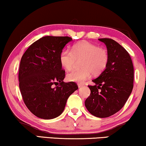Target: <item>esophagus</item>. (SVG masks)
Wrapping results in <instances>:
<instances>
[{"label":"esophagus","instance_id":"1","mask_svg":"<svg viewBox=\"0 0 146 146\" xmlns=\"http://www.w3.org/2000/svg\"><path fill=\"white\" fill-rule=\"evenodd\" d=\"M77 85H78V87H79V88H81V87H82L84 85L83 83H79L77 84Z\"/></svg>","mask_w":146,"mask_h":146}]
</instances>
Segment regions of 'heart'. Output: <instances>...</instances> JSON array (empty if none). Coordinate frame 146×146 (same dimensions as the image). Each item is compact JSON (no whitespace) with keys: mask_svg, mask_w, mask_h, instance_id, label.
<instances>
[{"mask_svg":"<svg viewBox=\"0 0 146 146\" xmlns=\"http://www.w3.org/2000/svg\"><path fill=\"white\" fill-rule=\"evenodd\" d=\"M71 50L72 52L67 49L61 51L59 55L61 66L66 70H71L77 61L81 60L79 65L82 68L67 74L69 81L81 83L89 78L91 73H101L107 66L108 53L106 49L84 41L74 44Z\"/></svg>","mask_w":146,"mask_h":146,"instance_id":"1","label":"heart"}]
</instances>
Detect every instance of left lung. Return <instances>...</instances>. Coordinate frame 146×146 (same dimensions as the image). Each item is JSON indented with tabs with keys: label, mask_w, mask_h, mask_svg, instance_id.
<instances>
[{
	"label": "left lung",
	"mask_w": 146,
	"mask_h": 146,
	"mask_svg": "<svg viewBox=\"0 0 146 146\" xmlns=\"http://www.w3.org/2000/svg\"><path fill=\"white\" fill-rule=\"evenodd\" d=\"M105 44L108 62L105 70L88 85L91 94L85 100L86 108L98 118L116 113L126 103L134 87V67L128 52L112 39L100 38Z\"/></svg>",
	"instance_id": "1"
}]
</instances>
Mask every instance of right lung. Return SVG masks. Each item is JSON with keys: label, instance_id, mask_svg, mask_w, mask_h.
Returning a JSON list of instances; mask_svg holds the SVG:
<instances>
[{"label": "right lung", "instance_id": "obj_1", "mask_svg": "<svg viewBox=\"0 0 146 146\" xmlns=\"http://www.w3.org/2000/svg\"><path fill=\"white\" fill-rule=\"evenodd\" d=\"M72 38L44 36L33 43L22 55L18 72L24 104L40 118L52 119L62 113L67 100L78 89L75 82H63L65 71L59 55Z\"/></svg>", "mask_w": 146, "mask_h": 146}]
</instances>
